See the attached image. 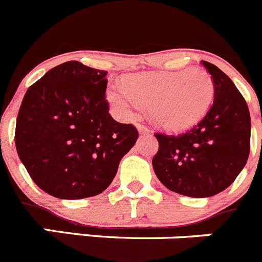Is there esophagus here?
I'll list each match as a JSON object with an SVG mask.
<instances>
[{
	"label": "esophagus",
	"instance_id": "obj_1",
	"mask_svg": "<svg viewBox=\"0 0 262 262\" xmlns=\"http://www.w3.org/2000/svg\"><path fill=\"white\" fill-rule=\"evenodd\" d=\"M137 129H138L139 134H146V133H148V129L146 128L145 125H141V124H138V125H137Z\"/></svg>",
	"mask_w": 262,
	"mask_h": 262
}]
</instances>
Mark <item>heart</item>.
I'll return each mask as SVG.
<instances>
[{"mask_svg":"<svg viewBox=\"0 0 262 262\" xmlns=\"http://www.w3.org/2000/svg\"><path fill=\"white\" fill-rule=\"evenodd\" d=\"M214 97L213 80L204 70L156 71L126 76L123 86L107 98L119 116L132 119L138 106L147 107L155 125L167 130L189 128L204 117Z\"/></svg>","mask_w":262,"mask_h":262,"instance_id":"b5f03b06","label":"heart"}]
</instances>
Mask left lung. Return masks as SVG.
I'll return each mask as SVG.
<instances>
[{
  "label": "left lung",
  "instance_id": "1",
  "mask_svg": "<svg viewBox=\"0 0 262 262\" xmlns=\"http://www.w3.org/2000/svg\"><path fill=\"white\" fill-rule=\"evenodd\" d=\"M214 84L213 104L204 119L181 136L156 133V177L170 191L209 198L224 191L246 165L251 141L249 110L230 77L202 60Z\"/></svg>",
  "mask_w": 262,
  "mask_h": 262
}]
</instances>
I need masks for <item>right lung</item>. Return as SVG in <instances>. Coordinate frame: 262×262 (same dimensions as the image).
Wrapping results in <instances>:
<instances>
[{
	"label": "right lung",
	"mask_w": 262,
	"mask_h": 262,
	"mask_svg": "<svg viewBox=\"0 0 262 262\" xmlns=\"http://www.w3.org/2000/svg\"><path fill=\"white\" fill-rule=\"evenodd\" d=\"M106 76L70 60L48 71L24 95L16 151L33 182L51 196L101 194L137 142V129L108 114Z\"/></svg>",
	"instance_id": "obj_1"
}]
</instances>
